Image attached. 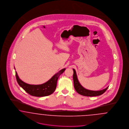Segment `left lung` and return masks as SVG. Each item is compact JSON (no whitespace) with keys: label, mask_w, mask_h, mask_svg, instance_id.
Instances as JSON below:
<instances>
[{"label":"left lung","mask_w":129,"mask_h":129,"mask_svg":"<svg viewBox=\"0 0 129 129\" xmlns=\"http://www.w3.org/2000/svg\"><path fill=\"white\" fill-rule=\"evenodd\" d=\"M73 71H74L73 79H74V87L76 92L79 93L80 95H82L83 96H89V97L100 96L103 94V93H104L108 88V86L104 89L99 90V91H93V90H90L86 89L80 84L77 77L76 71L74 69H73Z\"/></svg>","instance_id":"1"}]
</instances>
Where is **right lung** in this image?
<instances>
[{
	"instance_id": "1",
	"label": "right lung",
	"mask_w": 129,
	"mask_h": 129,
	"mask_svg": "<svg viewBox=\"0 0 129 129\" xmlns=\"http://www.w3.org/2000/svg\"><path fill=\"white\" fill-rule=\"evenodd\" d=\"M15 69V68H14ZM63 69L55 74L50 80L41 85H30L21 80L15 71L16 78L19 85L31 96L36 97H44L52 94L55 91L56 87L57 81L60 75L65 70Z\"/></svg>"
}]
</instances>
